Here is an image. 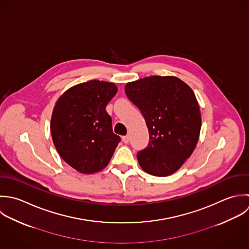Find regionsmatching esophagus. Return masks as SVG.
Returning a JSON list of instances; mask_svg holds the SVG:
<instances>
[{
    "label": "esophagus",
    "instance_id": "34e87169",
    "mask_svg": "<svg viewBox=\"0 0 249 249\" xmlns=\"http://www.w3.org/2000/svg\"><path fill=\"white\" fill-rule=\"evenodd\" d=\"M129 140H130V138H129V136L128 135H125V136H123V141H124V143H125V144H127L128 142H129Z\"/></svg>",
    "mask_w": 249,
    "mask_h": 249
}]
</instances>
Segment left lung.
<instances>
[{"label": "left lung", "mask_w": 249, "mask_h": 249, "mask_svg": "<svg viewBox=\"0 0 249 249\" xmlns=\"http://www.w3.org/2000/svg\"><path fill=\"white\" fill-rule=\"evenodd\" d=\"M124 91L149 129V144L137 153L141 168L157 177L175 173L199 139L201 114L193 90L177 77L151 76L126 84Z\"/></svg>", "instance_id": "obj_1"}]
</instances>
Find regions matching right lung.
Returning <instances> with one entry per match:
<instances>
[{"instance_id":"add662e5","label":"right lung","mask_w":249,"mask_h":249,"mask_svg":"<svg viewBox=\"0 0 249 249\" xmlns=\"http://www.w3.org/2000/svg\"><path fill=\"white\" fill-rule=\"evenodd\" d=\"M116 93L114 84L90 80L69 89L56 103L50 125L53 143L61 158L80 173L105 168L121 142L106 112Z\"/></svg>"}]
</instances>
